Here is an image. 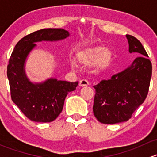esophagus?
I'll list each match as a JSON object with an SVG mask.
<instances>
[{
	"label": "esophagus",
	"instance_id": "1",
	"mask_svg": "<svg viewBox=\"0 0 157 157\" xmlns=\"http://www.w3.org/2000/svg\"><path fill=\"white\" fill-rule=\"evenodd\" d=\"M88 82L86 80H81L79 82V86H88Z\"/></svg>",
	"mask_w": 157,
	"mask_h": 157
}]
</instances>
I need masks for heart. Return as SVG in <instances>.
Listing matches in <instances>:
<instances>
[{
	"label": "heart",
	"instance_id": "heart-1",
	"mask_svg": "<svg viewBox=\"0 0 157 157\" xmlns=\"http://www.w3.org/2000/svg\"><path fill=\"white\" fill-rule=\"evenodd\" d=\"M112 53L109 49H105L100 45L83 47L76 52V60L80 65L90 67L94 65L96 71L106 67L111 62ZM70 65L72 68L77 66L74 60H70Z\"/></svg>",
	"mask_w": 157,
	"mask_h": 157
}]
</instances>
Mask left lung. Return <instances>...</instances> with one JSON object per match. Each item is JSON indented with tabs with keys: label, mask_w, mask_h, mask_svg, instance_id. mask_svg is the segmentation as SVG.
I'll list each match as a JSON object with an SVG mask.
<instances>
[{
	"label": "left lung",
	"mask_w": 157,
	"mask_h": 157,
	"mask_svg": "<svg viewBox=\"0 0 157 157\" xmlns=\"http://www.w3.org/2000/svg\"><path fill=\"white\" fill-rule=\"evenodd\" d=\"M126 37L130 53L134 52L140 56L122 72L94 86L93 114L103 124H113L129 120L148 94L152 76L151 61L138 39L131 35H126Z\"/></svg>",
	"instance_id": "8db88e82"
}]
</instances>
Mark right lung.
Wrapping results in <instances>:
<instances>
[{
	"mask_svg": "<svg viewBox=\"0 0 157 157\" xmlns=\"http://www.w3.org/2000/svg\"><path fill=\"white\" fill-rule=\"evenodd\" d=\"M69 36L63 29H43L32 33L20 39L16 45L9 59L7 77L13 102L26 118L37 122H51L56 119L64 106L68 93L74 91L78 81L48 79L42 83L29 81L24 71V63L35 42L58 41Z\"/></svg>",
	"mask_w": 157,
	"mask_h": 157,
	"instance_id": "add662e5",
	"label": "right lung"
}]
</instances>
